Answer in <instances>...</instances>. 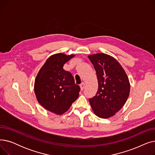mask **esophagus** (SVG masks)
I'll list each match as a JSON object with an SVG mask.
<instances>
[{"label": "esophagus", "instance_id": "34e87169", "mask_svg": "<svg viewBox=\"0 0 155 155\" xmlns=\"http://www.w3.org/2000/svg\"><path fill=\"white\" fill-rule=\"evenodd\" d=\"M80 89H81V90L83 91V89L84 88V87H85V83L83 82L82 84H80Z\"/></svg>", "mask_w": 155, "mask_h": 155}]
</instances>
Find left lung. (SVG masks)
Returning <instances> with one entry per match:
<instances>
[{"mask_svg":"<svg viewBox=\"0 0 155 155\" xmlns=\"http://www.w3.org/2000/svg\"><path fill=\"white\" fill-rule=\"evenodd\" d=\"M96 71L99 82L97 95L89 102L95 114L107 119L116 114L126 102L130 83L124 68L116 58L105 53L88 56Z\"/></svg>","mask_w":155,"mask_h":155,"instance_id":"1","label":"left lung"}]
</instances>
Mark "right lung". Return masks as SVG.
<instances>
[{"label": "right lung", "mask_w": 155, "mask_h": 155, "mask_svg": "<svg viewBox=\"0 0 155 155\" xmlns=\"http://www.w3.org/2000/svg\"><path fill=\"white\" fill-rule=\"evenodd\" d=\"M75 54L51 55L40 68L35 81V93L39 104L57 115L66 112L79 96L80 86L63 67Z\"/></svg>", "instance_id": "add662e5"}]
</instances>
